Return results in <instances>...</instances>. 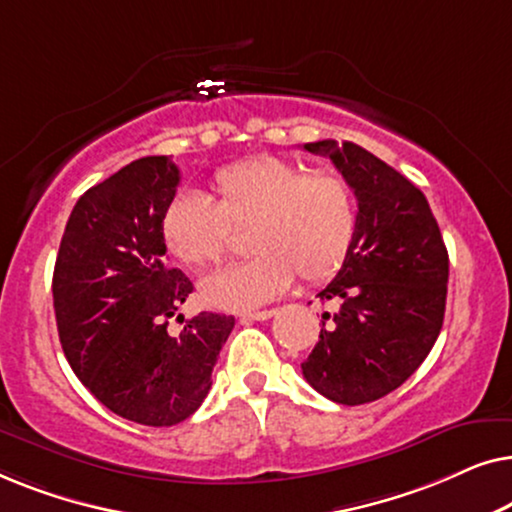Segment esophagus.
Here are the masks:
<instances>
[{
  "label": "esophagus",
  "mask_w": 512,
  "mask_h": 512,
  "mask_svg": "<svg viewBox=\"0 0 512 512\" xmlns=\"http://www.w3.org/2000/svg\"><path fill=\"white\" fill-rule=\"evenodd\" d=\"M272 314H275V310H258V312L242 314V319H249V321H265V319H270Z\"/></svg>",
  "instance_id": "esophagus-1"
}]
</instances>
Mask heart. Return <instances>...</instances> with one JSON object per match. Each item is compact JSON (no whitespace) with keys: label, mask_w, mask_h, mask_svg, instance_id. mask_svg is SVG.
<instances>
[{"label":"heart","mask_w":512,"mask_h":512,"mask_svg":"<svg viewBox=\"0 0 512 512\" xmlns=\"http://www.w3.org/2000/svg\"><path fill=\"white\" fill-rule=\"evenodd\" d=\"M216 202L179 193L167 202L160 233L170 254L188 268L219 263L230 228H247L249 261L228 265L202 282V296L221 310H251L277 298L293 272L324 282L352 249L356 205L352 188L335 172H310L284 158L244 160L216 172Z\"/></svg>","instance_id":"1"}]
</instances>
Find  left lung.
<instances>
[{"mask_svg": "<svg viewBox=\"0 0 512 512\" xmlns=\"http://www.w3.org/2000/svg\"><path fill=\"white\" fill-rule=\"evenodd\" d=\"M328 156L356 195L352 249L321 300L319 342L303 377L342 405H361L401 387L438 340L450 258L424 193L373 153L333 139L305 144ZM329 326H325V321Z\"/></svg>", "mask_w": 512, "mask_h": 512, "instance_id": "8db88e82", "label": "left lung"}]
</instances>
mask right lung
Segmentation results:
<instances>
[{"label":"right lung","instance_id":"add662e5","mask_svg":"<svg viewBox=\"0 0 512 512\" xmlns=\"http://www.w3.org/2000/svg\"><path fill=\"white\" fill-rule=\"evenodd\" d=\"M179 179L172 158L146 156L88 188L53 270L69 366L97 401L144 426H174L200 408L235 326V317L200 312L179 335L167 331L193 291L184 272L167 268L160 233Z\"/></svg>","mask_w":512,"mask_h":512}]
</instances>
